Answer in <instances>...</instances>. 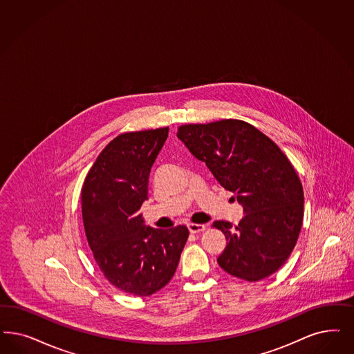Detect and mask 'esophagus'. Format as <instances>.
<instances>
[{
  "instance_id": "34e87169",
  "label": "esophagus",
  "mask_w": 354,
  "mask_h": 354,
  "mask_svg": "<svg viewBox=\"0 0 354 354\" xmlns=\"http://www.w3.org/2000/svg\"><path fill=\"white\" fill-rule=\"evenodd\" d=\"M188 230L192 234L196 232H201L205 230V225H201V223H188Z\"/></svg>"
}]
</instances>
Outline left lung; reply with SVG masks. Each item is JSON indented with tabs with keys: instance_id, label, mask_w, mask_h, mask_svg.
<instances>
[{
	"instance_id": "8db88e82",
	"label": "left lung",
	"mask_w": 354,
	"mask_h": 354,
	"mask_svg": "<svg viewBox=\"0 0 354 354\" xmlns=\"http://www.w3.org/2000/svg\"><path fill=\"white\" fill-rule=\"evenodd\" d=\"M176 136L243 205L238 225H212L226 238L221 268L250 282L273 274L290 257L304 221V188L292 162L268 136L238 119L184 124Z\"/></svg>"
}]
</instances>
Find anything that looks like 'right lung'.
Masks as SVG:
<instances>
[{"label":"right lung","mask_w":354,"mask_h":354,"mask_svg":"<svg viewBox=\"0 0 354 354\" xmlns=\"http://www.w3.org/2000/svg\"><path fill=\"white\" fill-rule=\"evenodd\" d=\"M167 136L169 127L119 134L97 156L81 189L86 238L97 267L111 285L137 297L170 282L189 235L183 225L145 227L138 214Z\"/></svg>","instance_id":"1"}]
</instances>
